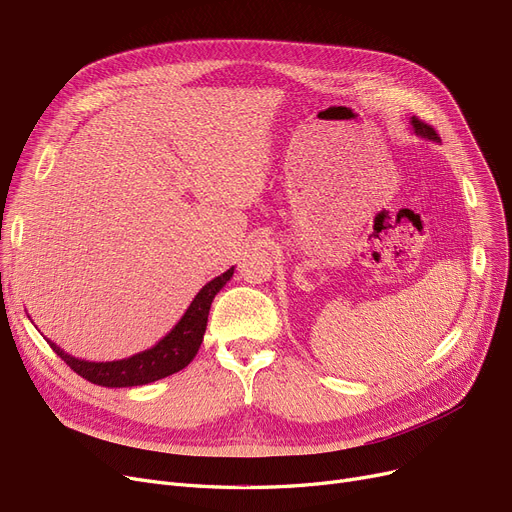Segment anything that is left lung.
<instances>
[{
    "label": "left lung",
    "mask_w": 512,
    "mask_h": 512,
    "mask_svg": "<svg viewBox=\"0 0 512 512\" xmlns=\"http://www.w3.org/2000/svg\"><path fill=\"white\" fill-rule=\"evenodd\" d=\"M410 125H412V129H414L416 136H420V138H427V140H433V142H439L437 131H435L431 125L422 123V121H420V119H416V117H412V119H410Z\"/></svg>",
    "instance_id": "obj_1"
}]
</instances>
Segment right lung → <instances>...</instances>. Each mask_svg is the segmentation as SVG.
<instances>
[{"label":"right lung","instance_id":"1","mask_svg":"<svg viewBox=\"0 0 512 512\" xmlns=\"http://www.w3.org/2000/svg\"><path fill=\"white\" fill-rule=\"evenodd\" d=\"M232 276L234 265L228 272L213 278L198 291L182 320L177 322L157 345L131 355V358L113 362H90L64 353L50 339L48 343L60 358L71 366V370L83 376L85 381L100 387H140L165 379V376L180 372L194 360V355L198 353V347H201L205 337L211 303Z\"/></svg>","mask_w":512,"mask_h":512}]
</instances>
